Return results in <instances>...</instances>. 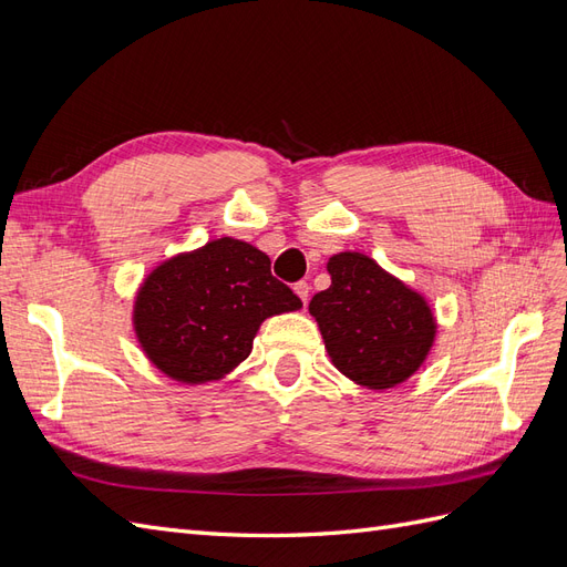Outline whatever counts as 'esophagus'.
Returning <instances> with one entry per match:
<instances>
[{"instance_id":"obj_1","label":"esophagus","mask_w":567,"mask_h":567,"mask_svg":"<svg viewBox=\"0 0 567 567\" xmlns=\"http://www.w3.org/2000/svg\"><path fill=\"white\" fill-rule=\"evenodd\" d=\"M293 290H296V296L302 300V305H307V300H310V284H307V281H298V284L293 286Z\"/></svg>"}]
</instances>
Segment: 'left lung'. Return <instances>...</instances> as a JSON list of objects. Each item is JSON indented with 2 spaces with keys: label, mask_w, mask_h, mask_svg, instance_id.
<instances>
[{
  "label": "left lung",
  "mask_w": 567,
  "mask_h": 567,
  "mask_svg": "<svg viewBox=\"0 0 567 567\" xmlns=\"http://www.w3.org/2000/svg\"><path fill=\"white\" fill-rule=\"evenodd\" d=\"M331 286L310 302L333 367L357 385L388 390L414 375L431 352V305L364 252H338Z\"/></svg>",
  "instance_id": "obj_1"
}]
</instances>
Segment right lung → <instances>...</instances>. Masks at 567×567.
<instances>
[{
    "mask_svg": "<svg viewBox=\"0 0 567 567\" xmlns=\"http://www.w3.org/2000/svg\"><path fill=\"white\" fill-rule=\"evenodd\" d=\"M300 307L293 290L271 277L262 250L221 236L153 269L136 290L132 321L153 367L200 385L244 362L267 317Z\"/></svg>",
    "mask_w": 567,
    "mask_h": 567,
    "instance_id": "obj_1",
    "label": "right lung"
}]
</instances>
